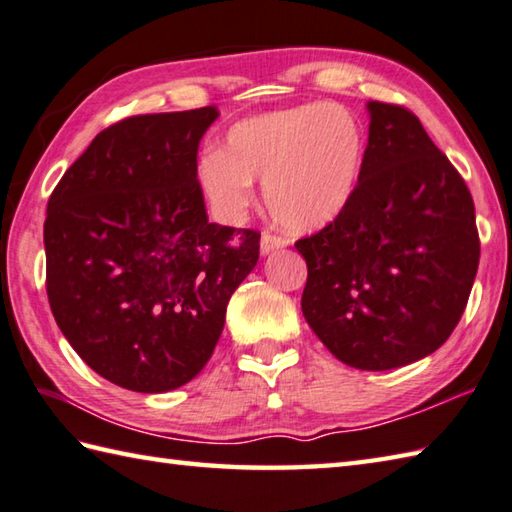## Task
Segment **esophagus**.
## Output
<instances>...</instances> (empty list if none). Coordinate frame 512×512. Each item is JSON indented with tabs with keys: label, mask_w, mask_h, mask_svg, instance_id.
Instances as JSON below:
<instances>
[{
	"label": "esophagus",
	"mask_w": 512,
	"mask_h": 512,
	"mask_svg": "<svg viewBox=\"0 0 512 512\" xmlns=\"http://www.w3.org/2000/svg\"><path fill=\"white\" fill-rule=\"evenodd\" d=\"M284 246H286V239L273 233H262V239H259V250H262V255L273 253V250H279Z\"/></svg>",
	"instance_id": "obj_1"
}]
</instances>
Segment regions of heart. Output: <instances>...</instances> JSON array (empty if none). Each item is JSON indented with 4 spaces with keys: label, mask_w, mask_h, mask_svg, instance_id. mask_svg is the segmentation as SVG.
<instances>
[{
    "label": "heart",
    "mask_w": 512,
    "mask_h": 512,
    "mask_svg": "<svg viewBox=\"0 0 512 512\" xmlns=\"http://www.w3.org/2000/svg\"><path fill=\"white\" fill-rule=\"evenodd\" d=\"M366 135L342 104H308L246 117L222 150L199 162V182L219 217L242 219L264 184L266 206L288 230H317L344 213L362 179Z\"/></svg>",
    "instance_id": "1"
}]
</instances>
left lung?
Segmentation results:
<instances>
[{
    "label": "left lung",
    "mask_w": 512,
    "mask_h": 512,
    "mask_svg": "<svg viewBox=\"0 0 512 512\" xmlns=\"http://www.w3.org/2000/svg\"><path fill=\"white\" fill-rule=\"evenodd\" d=\"M362 179L348 208L295 248L302 313L339 362L390 370L453 333L479 266L475 204L410 110L368 102Z\"/></svg>",
    "instance_id": "left-lung-1"
}]
</instances>
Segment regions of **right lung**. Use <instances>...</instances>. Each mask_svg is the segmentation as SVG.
Listing matches in <instances>:
<instances>
[{"instance_id":"obj_1","label":"right lung","mask_w":512,"mask_h":512,"mask_svg":"<svg viewBox=\"0 0 512 512\" xmlns=\"http://www.w3.org/2000/svg\"><path fill=\"white\" fill-rule=\"evenodd\" d=\"M215 106L128 117L59 179L44 222L46 293L68 344L135 393L188 384L259 259V233L210 224L197 148Z\"/></svg>"}]
</instances>
